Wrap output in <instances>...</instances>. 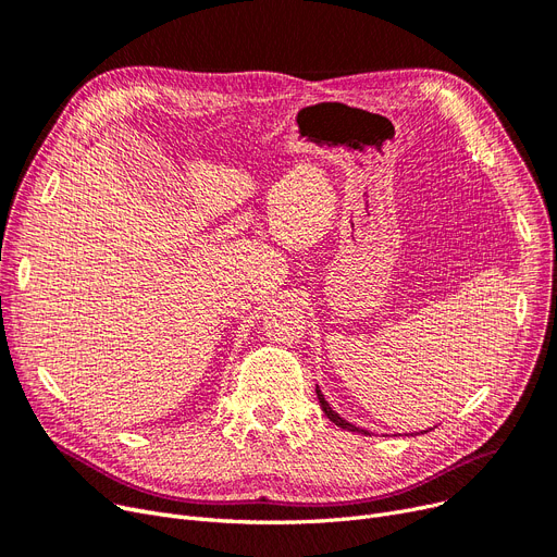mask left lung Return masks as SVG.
I'll list each match as a JSON object with an SVG mask.
<instances>
[{"mask_svg": "<svg viewBox=\"0 0 557 557\" xmlns=\"http://www.w3.org/2000/svg\"><path fill=\"white\" fill-rule=\"evenodd\" d=\"M314 392H317V399H320V406H322V410H324V414L335 423V426H339V429H347V431H351V433H362V435H367V431L364 429H358V426H354L351 421H347V419H342L331 406H329V401L324 399V394H322V389H320V385L314 387ZM421 433H429V431H421Z\"/></svg>", "mask_w": 557, "mask_h": 557, "instance_id": "obj_1", "label": "left lung"}]
</instances>
